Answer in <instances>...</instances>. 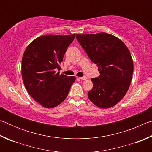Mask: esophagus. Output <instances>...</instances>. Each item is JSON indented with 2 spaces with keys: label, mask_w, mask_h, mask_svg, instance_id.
I'll return each mask as SVG.
<instances>
[{
  "label": "esophagus",
  "mask_w": 152,
  "mask_h": 152,
  "mask_svg": "<svg viewBox=\"0 0 152 152\" xmlns=\"http://www.w3.org/2000/svg\"><path fill=\"white\" fill-rule=\"evenodd\" d=\"M79 78L81 80H86V79H87V78H86V76H83V77H80Z\"/></svg>",
  "instance_id": "esophagus-1"
}]
</instances>
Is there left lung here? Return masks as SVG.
<instances>
[{
    "mask_svg": "<svg viewBox=\"0 0 152 152\" xmlns=\"http://www.w3.org/2000/svg\"><path fill=\"white\" fill-rule=\"evenodd\" d=\"M76 37L99 67V76L91 79L93 87L88 92L90 101L102 109L115 106L127 93L132 81L133 63L129 50L121 40L109 33Z\"/></svg>",
    "mask_w": 152,
    "mask_h": 152,
    "instance_id": "left-lung-1",
    "label": "left lung"
}]
</instances>
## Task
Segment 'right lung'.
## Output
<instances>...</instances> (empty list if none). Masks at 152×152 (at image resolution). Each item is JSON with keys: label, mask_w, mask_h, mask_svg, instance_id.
<instances>
[{"label": "right lung", "mask_w": 152, "mask_h": 152, "mask_svg": "<svg viewBox=\"0 0 152 152\" xmlns=\"http://www.w3.org/2000/svg\"><path fill=\"white\" fill-rule=\"evenodd\" d=\"M75 35H48L36 38L22 58L24 85L33 99L45 108H53L66 99L75 76L56 72Z\"/></svg>", "instance_id": "add662e5"}]
</instances>
